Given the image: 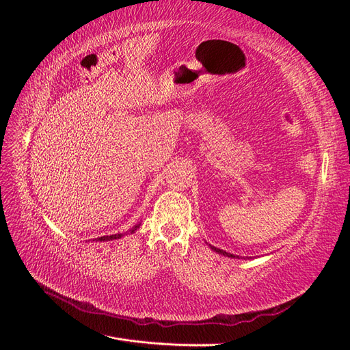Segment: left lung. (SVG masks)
I'll list each match as a JSON object with an SVG mask.
<instances>
[{
    "label": "left lung",
    "mask_w": 350,
    "mask_h": 350,
    "mask_svg": "<svg viewBox=\"0 0 350 350\" xmlns=\"http://www.w3.org/2000/svg\"><path fill=\"white\" fill-rule=\"evenodd\" d=\"M211 250H215V251H216V252H219V254H224V256H228V257L235 258V256H232V254H229V252H226V251H224V250H219V248H215V247H211Z\"/></svg>",
    "instance_id": "8db88e82"
}]
</instances>
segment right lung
<instances>
[{
  "mask_svg": "<svg viewBox=\"0 0 350 350\" xmlns=\"http://www.w3.org/2000/svg\"><path fill=\"white\" fill-rule=\"evenodd\" d=\"M140 225H137V226H134L133 229H130V234H133V232H135L137 230V228H139ZM125 234H116V235H107V237H100V238H98V239H94V241H112V239H118V238H121V237H124Z\"/></svg>",
  "mask_w": 350,
  "mask_h": 350,
  "instance_id": "obj_1",
  "label": "right lung"
}]
</instances>
